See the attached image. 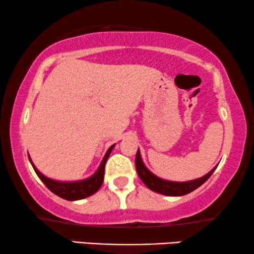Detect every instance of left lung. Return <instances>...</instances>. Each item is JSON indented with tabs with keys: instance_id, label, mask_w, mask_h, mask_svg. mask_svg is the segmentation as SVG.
<instances>
[{
	"instance_id": "left-lung-1",
	"label": "left lung",
	"mask_w": 254,
	"mask_h": 254,
	"mask_svg": "<svg viewBox=\"0 0 254 254\" xmlns=\"http://www.w3.org/2000/svg\"><path fill=\"white\" fill-rule=\"evenodd\" d=\"M135 166H136L137 175L140 177V179L143 182L145 186L148 187L149 190H154L156 193L163 194V195L168 196H182L185 195V194H189L193 192L194 190H196L197 187H200L203 183H206V180L209 178V177L213 175V172L216 169V166L211 170L210 172H208L206 176L201 177L199 179L190 180V182H169V180H164L159 177L155 176L154 173L149 171V170L145 168L143 164V161H142L140 150L137 149L136 152V158H135Z\"/></svg>"
}]
</instances>
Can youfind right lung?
<instances>
[{
	"label": "right lung",
	"instance_id": "1",
	"mask_svg": "<svg viewBox=\"0 0 254 254\" xmlns=\"http://www.w3.org/2000/svg\"><path fill=\"white\" fill-rule=\"evenodd\" d=\"M113 147L114 144L111 145L109 150L106 151V154L104 156L98 170H97L91 177H89V178L83 179V180H78V182H58V180L47 178V177H45L43 173H41L39 170L34 166L33 162L31 161L30 156H29V159L31 164H32V168L37 173V176L39 177L41 182L46 185V187L51 190V192H53L54 194H57L58 196H60L64 200L76 201V200H81V199H84V197L92 195V194H95L97 190L100 189V186H102V184L104 182V173H105L106 161L107 158H109Z\"/></svg>",
	"mask_w": 254,
	"mask_h": 254
}]
</instances>
